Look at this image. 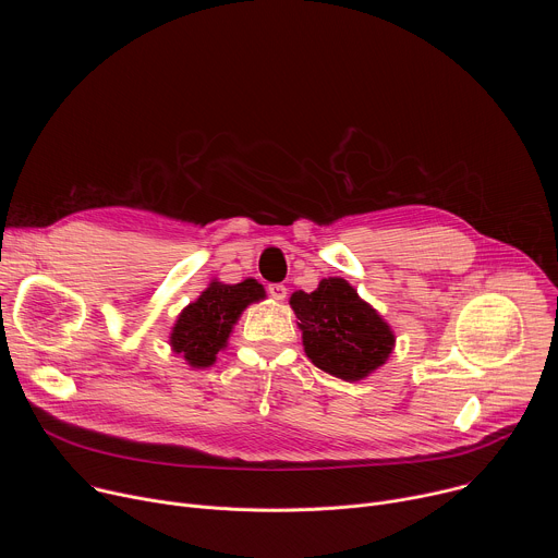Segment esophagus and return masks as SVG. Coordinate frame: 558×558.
Returning a JSON list of instances; mask_svg holds the SVG:
<instances>
[{"mask_svg": "<svg viewBox=\"0 0 558 558\" xmlns=\"http://www.w3.org/2000/svg\"><path fill=\"white\" fill-rule=\"evenodd\" d=\"M267 291H269V295H271V298H276V300H284V298H287V287H284V284H280V282L269 284V287H267Z\"/></svg>", "mask_w": 558, "mask_h": 558, "instance_id": "1", "label": "esophagus"}]
</instances>
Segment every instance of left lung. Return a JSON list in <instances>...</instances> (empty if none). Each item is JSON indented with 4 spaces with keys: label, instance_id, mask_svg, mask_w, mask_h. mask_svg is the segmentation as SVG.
I'll list each match as a JSON object with an SVG mask.
<instances>
[{
    "label": "left lung",
    "instance_id": "obj_1",
    "mask_svg": "<svg viewBox=\"0 0 558 558\" xmlns=\"http://www.w3.org/2000/svg\"><path fill=\"white\" fill-rule=\"evenodd\" d=\"M291 306L300 320L308 360L347 381L366 377L392 351L390 327L342 278H329L315 291H295Z\"/></svg>",
    "mask_w": 558,
    "mask_h": 558
}]
</instances>
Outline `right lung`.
<instances>
[{
    "label": "right lung",
    "mask_w": 558,
    "mask_h": 558,
    "mask_svg": "<svg viewBox=\"0 0 558 558\" xmlns=\"http://www.w3.org/2000/svg\"><path fill=\"white\" fill-rule=\"evenodd\" d=\"M263 298V284L252 278L238 284L211 282L201 298L179 315L170 340L174 353H181L194 368L211 366L216 353L225 349L238 315L247 304Z\"/></svg>",
    "instance_id": "obj_1"
}]
</instances>
